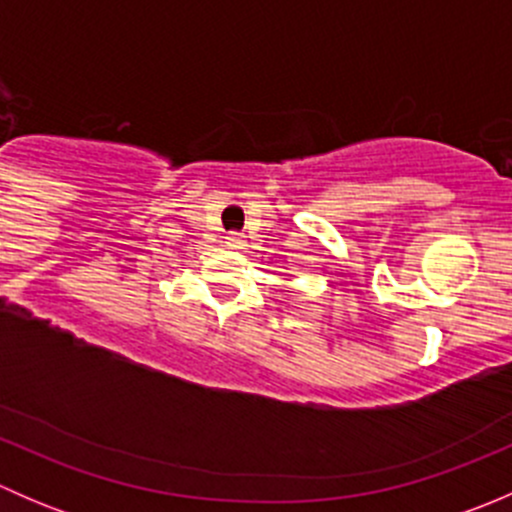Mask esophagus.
Wrapping results in <instances>:
<instances>
[{"mask_svg": "<svg viewBox=\"0 0 512 512\" xmlns=\"http://www.w3.org/2000/svg\"><path fill=\"white\" fill-rule=\"evenodd\" d=\"M225 245L232 247V250H240V247L245 245V240H242L240 232H227V235H225Z\"/></svg>", "mask_w": 512, "mask_h": 512, "instance_id": "esophagus-1", "label": "esophagus"}]
</instances>
